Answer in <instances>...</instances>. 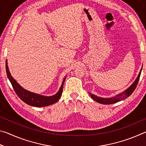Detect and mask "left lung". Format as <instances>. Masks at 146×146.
<instances>
[{"instance_id": "obj_1", "label": "left lung", "mask_w": 146, "mask_h": 146, "mask_svg": "<svg viewBox=\"0 0 146 146\" xmlns=\"http://www.w3.org/2000/svg\"><path fill=\"white\" fill-rule=\"evenodd\" d=\"M142 68H141V70H140V73H139V74H138V75L137 77V78L135 79L134 82H133L132 84L127 89V90H125V91H123V92L114 96V97H110V98H103V97H98V96L95 95L94 94L90 93L89 92L88 93L90 95L91 97L94 100H95L96 102H97L100 104H112L117 103L118 102H120V101L124 100V99H125V98H127V97H129V96L133 93V91H135V88H136V87H137V86L138 84V81H139L140 74H141V71H142Z\"/></svg>"}]
</instances>
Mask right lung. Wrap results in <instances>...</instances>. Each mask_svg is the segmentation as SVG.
I'll list each match as a JSON object with an SVG mask.
<instances>
[{
	"instance_id": "1",
	"label": "right lung",
	"mask_w": 146,
	"mask_h": 146,
	"mask_svg": "<svg viewBox=\"0 0 146 146\" xmlns=\"http://www.w3.org/2000/svg\"><path fill=\"white\" fill-rule=\"evenodd\" d=\"M6 70L7 76L13 86V90L15 91L17 95H18V97L27 104L34 106V107H46V106L53 104L58 102V100L60 99L62 93L63 85L66 76L64 77L60 88H59V90L55 95L52 96H44L26 90L22 87L19 84L17 83L9 72L7 60H6Z\"/></svg>"
}]
</instances>
